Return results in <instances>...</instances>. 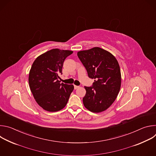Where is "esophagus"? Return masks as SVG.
<instances>
[{
	"mask_svg": "<svg viewBox=\"0 0 156 156\" xmlns=\"http://www.w3.org/2000/svg\"><path fill=\"white\" fill-rule=\"evenodd\" d=\"M79 87V86H76V85H74V89L75 90H76V89H78Z\"/></svg>",
	"mask_w": 156,
	"mask_h": 156,
	"instance_id": "1",
	"label": "esophagus"
}]
</instances>
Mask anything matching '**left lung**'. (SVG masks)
Wrapping results in <instances>:
<instances>
[{
  "mask_svg": "<svg viewBox=\"0 0 156 156\" xmlns=\"http://www.w3.org/2000/svg\"><path fill=\"white\" fill-rule=\"evenodd\" d=\"M77 55L89 78L95 80L91 86H84L83 104L91 112H101L113 104L120 91L121 73L118 61L112 54L98 47L80 51Z\"/></svg>",
  "mask_w": 156,
  "mask_h": 156,
  "instance_id": "obj_1",
  "label": "left lung"
}]
</instances>
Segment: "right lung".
Wrapping results in <instances>:
<instances>
[{
	"mask_svg": "<svg viewBox=\"0 0 156 156\" xmlns=\"http://www.w3.org/2000/svg\"><path fill=\"white\" fill-rule=\"evenodd\" d=\"M73 51L53 49L37 57L29 74L31 91L37 103L49 112L65 107L73 91V84L60 83V75L65 58Z\"/></svg>",
	"mask_w": 156,
	"mask_h": 156,
	"instance_id": "right-lung-1",
	"label": "right lung"
}]
</instances>
